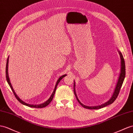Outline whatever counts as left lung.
Here are the masks:
<instances>
[{
    "label": "left lung",
    "instance_id": "8db88e82",
    "mask_svg": "<svg viewBox=\"0 0 133 133\" xmlns=\"http://www.w3.org/2000/svg\"><path fill=\"white\" fill-rule=\"evenodd\" d=\"M118 52L119 53V54H120V59H121V70H120V75L118 76V79L117 80V82L116 84V85L115 87V90L113 93V94H112V96L111 97V98H110V99H109L107 102H105V103L102 104L101 105H96V106H87V105H85L83 104V103H81V102L78 99V98L77 97V95L76 93V91H75V83L74 82V92L75 94V96L76 98V99L77 100L78 102L82 105V106L84 108H87V109H90V110H96V109H99L101 108H103L105 106H107V105H110L111 104H112L113 102L116 100V99L118 95L119 94V92H120V90L121 88L122 87V83L124 82V80L125 79V61H124V57L123 56H122V54H121V53L120 52V51L118 50Z\"/></svg>",
    "mask_w": 133,
    "mask_h": 133
}]
</instances>
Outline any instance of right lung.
Masks as SVG:
<instances>
[{"label":"right lung","mask_w":133,"mask_h":133,"mask_svg":"<svg viewBox=\"0 0 133 133\" xmlns=\"http://www.w3.org/2000/svg\"><path fill=\"white\" fill-rule=\"evenodd\" d=\"M8 61H9V57H8L7 61H6V69H6V70H5V75H6V81H7V82H8V84H9V85L10 88H11V89H12V91H13V94H14L15 97L17 98V99L21 104H24V105H27V106L30 107H32V108H43V107H45L47 106V105H48V104L50 103L51 101H52V99H53V97H54V94H55V92H56V90L57 87V85H58V83L60 82V81H61V80H62L64 76H66V75H62V76H61L59 77V78L58 79V80H57V81L56 84V85H55V87H54V90H53V93H52V95H51L50 98H49V99H48L46 102H44V103H43L40 104H36V105L30 104L25 103V102H23V101H22L21 99H20V98L17 96V94H16L14 89H13V87H12V86L11 82H10L9 78V76H8Z\"/></svg>","instance_id":"1"}]
</instances>
